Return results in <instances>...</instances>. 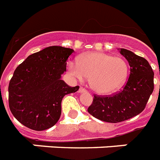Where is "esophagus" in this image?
<instances>
[{
  "label": "esophagus",
  "instance_id": "obj_1",
  "mask_svg": "<svg viewBox=\"0 0 160 160\" xmlns=\"http://www.w3.org/2000/svg\"><path fill=\"white\" fill-rule=\"evenodd\" d=\"M79 92H80V93L86 92V90H85V88H83V87H80V89H79Z\"/></svg>",
  "mask_w": 160,
  "mask_h": 160
}]
</instances>
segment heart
<instances>
[{
	"label": "heart",
	"instance_id": "obj_1",
	"mask_svg": "<svg viewBox=\"0 0 160 160\" xmlns=\"http://www.w3.org/2000/svg\"><path fill=\"white\" fill-rule=\"evenodd\" d=\"M68 72L71 76L83 80L90 78V87L100 95H109L119 90L129 75V65L122 57L103 52H90L81 55L77 62L67 63Z\"/></svg>",
	"mask_w": 160,
	"mask_h": 160
}]
</instances>
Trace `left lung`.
Here are the masks:
<instances>
[{
    "mask_svg": "<svg viewBox=\"0 0 160 160\" xmlns=\"http://www.w3.org/2000/svg\"><path fill=\"white\" fill-rule=\"evenodd\" d=\"M119 52L130 66L129 80L114 95H94L88 108L92 116L109 123L124 121L140 114L154 90V71L149 62L126 49H120Z\"/></svg>",
    "mask_w": 160,
    "mask_h": 160,
    "instance_id": "8db88e82",
    "label": "left lung"
}]
</instances>
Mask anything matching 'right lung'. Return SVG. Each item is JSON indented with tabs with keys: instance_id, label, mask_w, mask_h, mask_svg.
Returning <instances> with one entry per match:
<instances>
[{
	"instance_id": "add662e5",
	"label": "right lung",
	"mask_w": 160,
	"mask_h": 160,
	"mask_svg": "<svg viewBox=\"0 0 160 160\" xmlns=\"http://www.w3.org/2000/svg\"><path fill=\"white\" fill-rule=\"evenodd\" d=\"M73 52L62 46H49L29 55L16 67L9 83V107L23 125L41 131L57 123L63 97L80 88L60 80Z\"/></svg>"
}]
</instances>
